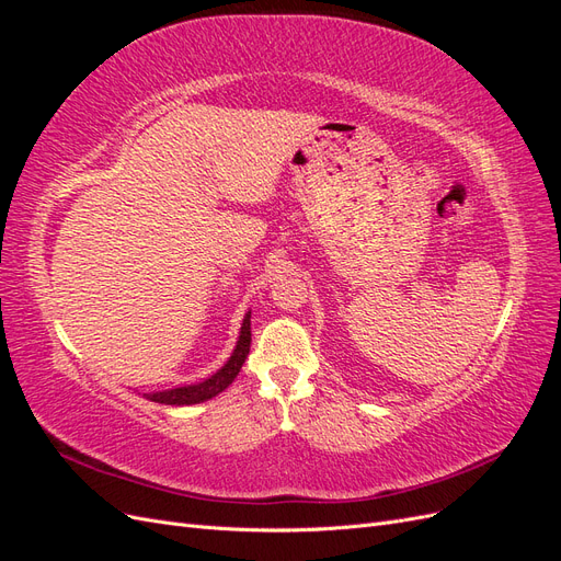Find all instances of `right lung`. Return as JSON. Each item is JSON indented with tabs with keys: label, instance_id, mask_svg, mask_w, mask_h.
Wrapping results in <instances>:
<instances>
[{
	"label": "right lung",
	"instance_id": "obj_1",
	"mask_svg": "<svg viewBox=\"0 0 561 561\" xmlns=\"http://www.w3.org/2000/svg\"><path fill=\"white\" fill-rule=\"evenodd\" d=\"M250 342H252V334H250V311L243 318V325H241V334H239V342H236V348L231 353V358L225 363L222 369H217L213 377L203 379L198 383L192 386H180V388H168V390H157V393H145L147 400L151 402H159V404H196V402H206L215 396L222 393L225 388H229V383L239 377V371L248 358L250 353Z\"/></svg>",
	"mask_w": 561,
	"mask_h": 561
}]
</instances>
